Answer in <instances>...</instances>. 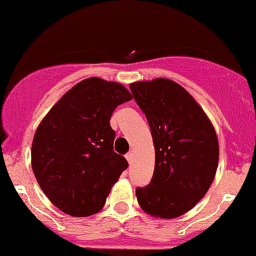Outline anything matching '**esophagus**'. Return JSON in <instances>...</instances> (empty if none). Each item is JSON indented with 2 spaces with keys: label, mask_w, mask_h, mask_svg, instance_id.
Masks as SVG:
<instances>
[{
  "label": "esophagus",
  "mask_w": 256,
  "mask_h": 256,
  "mask_svg": "<svg viewBox=\"0 0 256 256\" xmlns=\"http://www.w3.org/2000/svg\"><path fill=\"white\" fill-rule=\"evenodd\" d=\"M132 158H134V154H132V152H128V154H126V160L128 161V164H131V162H132Z\"/></svg>",
  "instance_id": "34e87169"
}]
</instances>
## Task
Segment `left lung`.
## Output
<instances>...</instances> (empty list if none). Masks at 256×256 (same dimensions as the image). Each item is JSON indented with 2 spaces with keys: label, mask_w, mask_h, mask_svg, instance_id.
I'll use <instances>...</instances> for the list:
<instances>
[{
  "label": "left lung",
  "mask_w": 256,
  "mask_h": 256,
  "mask_svg": "<svg viewBox=\"0 0 256 256\" xmlns=\"http://www.w3.org/2000/svg\"><path fill=\"white\" fill-rule=\"evenodd\" d=\"M154 144L150 186L136 188L142 210L174 219L194 208L214 182L219 161L216 132L194 98L168 78L130 84Z\"/></svg>",
  "instance_id": "8db88e82"
}]
</instances>
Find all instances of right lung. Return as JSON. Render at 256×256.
Masks as SVG:
<instances>
[{
    "label": "right lung",
    "instance_id": "1",
    "mask_svg": "<svg viewBox=\"0 0 256 256\" xmlns=\"http://www.w3.org/2000/svg\"><path fill=\"white\" fill-rule=\"evenodd\" d=\"M132 99L118 82L90 77L76 84L40 122L32 142V168L52 205L70 216L103 208L128 166L113 150L110 125L117 106Z\"/></svg>",
    "mask_w": 256,
    "mask_h": 256
}]
</instances>
